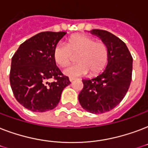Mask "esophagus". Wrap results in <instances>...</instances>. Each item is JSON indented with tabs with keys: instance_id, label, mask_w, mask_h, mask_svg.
Masks as SVG:
<instances>
[{
	"instance_id": "obj_1",
	"label": "esophagus",
	"mask_w": 148,
	"mask_h": 148,
	"mask_svg": "<svg viewBox=\"0 0 148 148\" xmlns=\"http://www.w3.org/2000/svg\"><path fill=\"white\" fill-rule=\"evenodd\" d=\"M74 80H77V78H75V77H69L70 81H74Z\"/></svg>"
}]
</instances>
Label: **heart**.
Listing matches in <instances>:
<instances>
[{"label":"heart","instance_id":"heart-1","mask_svg":"<svg viewBox=\"0 0 148 148\" xmlns=\"http://www.w3.org/2000/svg\"><path fill=\"white\" fill-rule=\"evenodd\" d=\"M77 56V64L71 65L64 70V74L71 77L88 74L95 75L105 67L108 60V47L101 40H95L90 36L74 34L66 41V45L58 44L53 51L55 63L65 67Z\"/></svg>","mask_w":148,"mask_h":148}]
</instances>
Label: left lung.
<instances>
[{
	"mask_svg": "<svg viewBox=\"0 0 148 148\" xmlns=\"http://www.w3.org/2000/svg\"><path fill=\"white\" fill-rule=\"evenodd\" d=\"M90 33L108 46V64L97 77L82 81L84 88L78 100L88 112L102 114L118 105L126 95L132 78L133 58L125 43L113 34L99 29Z\"/></svg>",
	"mask_w": 148,
	"mask_h": 148,
	"instance_id": "left-lung-1",
	"label": "left lung"
}]
</instances>
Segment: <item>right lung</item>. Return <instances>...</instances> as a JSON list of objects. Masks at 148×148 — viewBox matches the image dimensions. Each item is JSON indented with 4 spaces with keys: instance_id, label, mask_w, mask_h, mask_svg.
<instances>
[{
    "instance_id": "right-lung-1",
    "label": "right lung",
    "mask_w": 148,
    "mask_h": 148,
    "mask_svg": "<svg viewBox=\"0 0 148 148\" xmlns=\"http://www.w3.org/2000/svg\"><path fill=\"white\" fill-rule=\"evenodd\" d=\"M66 32H41L22 43L11 59L10 83L15 98L34 112L52 110L71 84L57 67L53 51ZM51 79L55 81L50 83Z\"/></svg>"
}]
</instances>
